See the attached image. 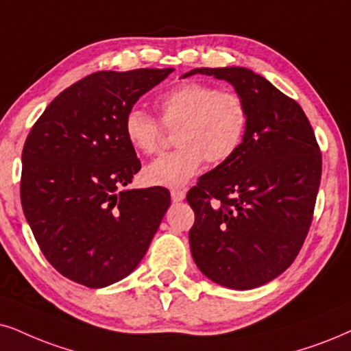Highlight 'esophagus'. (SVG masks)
Returning <instances> with one entry per match:
<instances>
[{
	"label": "esophagus",
	"mask_w": 351,
	"mask_h": 351,
	"mask_svg": "<svg viewBox=\"0 0 351 351\" xmlns=\"http://www.w3.org/2000/svg\"><path fill=\"white\" fill-rule=\"evenodd\" d=\"M171 199L173 202H181L186 197V193L183 189H171Z\"/></svg>",
	"instance_id": "obj_1"
}]
</instances>
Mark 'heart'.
Listing matches in <instances>:
<instances>
[{"label": "heart", "instance_id": "heart-1", "mask_svg": "<svg viewBox=\"0 0 351 351\" xmlns=\"http://www.w3.org/2000/svg\"><path fill=\"white\" fill-rule=\"evenodd\" d=\"M157 108L167 128H176L175 152L165 154L144 168L149 184L176 188L193 178L204 158L220 165L238 152L250 126V110L238 92L219 90L204 82L188 81L158 97ZM124 136L141 154H155L162 144V126L152 114L132 106L124 117Z\"/></svg>", "mask_w": 351, "mask_h": 351}]
</instances>
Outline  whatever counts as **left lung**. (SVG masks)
<instances>
[{
    "label": "left lung",
    "instance_id": "1",
    "mask_svg": "<svg viewBox=\"0 0 351 351\" xmlns=\"http://www.w3.org/2000/svg\"><path fill=\"white\" fill-rule=\"evenodd\" d=\"M232 84L246 100L250 126L227 162L199 178L191 254L212 282L251 290L290 267L308 234L321 183L322 157L301 106L267 79L239 66L196 68Z\"/></svg>",
    "mask_w": 351,
    "mask_h": 351
}]
</instances>
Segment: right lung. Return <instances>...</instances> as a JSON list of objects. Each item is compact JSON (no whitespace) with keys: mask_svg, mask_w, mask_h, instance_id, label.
<instances>
[{"mask_svg":"<svg viewBox=\"0 0 351 351\" xmlns=\"http://www.w3.org/2000/svg\"><path fill=\"white\" fill-rule=\"evenodd\" d=\"M173 68L99 71L47 106L22 150L21 202L47 261L69 280L104 288L147 252L168 189H131L141 170L124 117Z\"/></svg>","mask_w":351,"mask_h":351,"instance_id":"add662e5","label":"right lung"}]
</instances>
